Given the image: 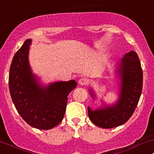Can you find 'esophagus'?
<instances>
[{
	"label": "esophagus",
	"mask_w": 154,
	"mask_h": 154,
	"mask_svg": "<svg viewBox=\"0 0 154 154\" xmlns=\"http://www.w3.org/2000/svg\"><path fill=\"white\" fill-rule=\"evenodd\" d=\"M78 82L80 85H86L88 84V79L85 78H80L79 79Z\"/></svg>",
	"instance_id": "obj_1"
}]
</instances>
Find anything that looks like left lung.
I'll list each match as a JSON object with an SVG mask.
<instances>
[{"label":"left lung","instance_id":"8db88e82","mask_svg":"<svg viewBox=\"0 0 154 154\" xmlns=\"http://www.w3.org/2000/svg\"><path fill=\"white\" fill-rule=\"evenodd\" d=\"M120 78L119 98L111 106L92 110L88 106V116L96 126L110 129L126 122L133 114L143 89V71L137 54L131 51L120 59L117 67ZM93 98L94 93L90 89Z\"/></svg>","mask_w":154,"mask_h":154}]
</instances>
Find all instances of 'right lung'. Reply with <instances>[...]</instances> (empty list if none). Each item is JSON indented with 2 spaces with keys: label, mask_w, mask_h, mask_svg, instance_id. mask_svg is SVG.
Wrapping results in <instances>:
<instances>
[{
  "label": "right lung",
  "mask_w": 154,
  "mask_h": 154,
  "mask_svg": "<svg viewBox=\"0 0 154 154\" xmlns=\"http://www.w3.org/2000/svg\"><path fill=\"white\" fill-rule=\"evenodd\" d=\"M31 43V39H27L12 60L8 76L10 94L17 111L28 125L39 130H50L62 121L67 96L77 87V82L40 84L28 60Z\"/></svg>",
  "instance_id": "right-lung-1"
}]
</instances>
